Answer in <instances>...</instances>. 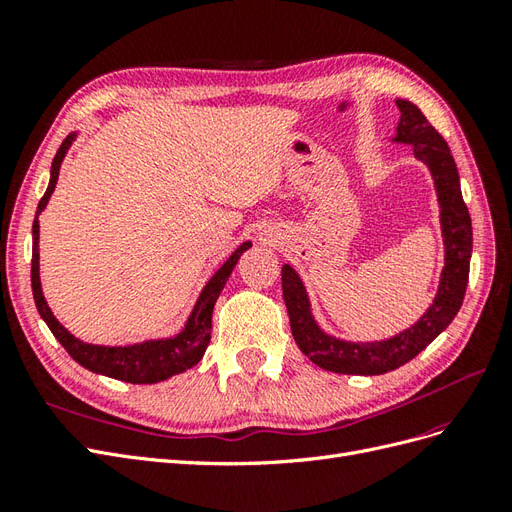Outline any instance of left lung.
<instances>
[{"instance_id": "8db88e82", "label": "left lung", "mask_w": 512, "mask_h": 512, "mask_svg": "<svg viewBox=\"0 0 512 512\" xmlns=\"http://www.w3.org/2000/svg\"><path fill=\"white\" fill-rule=\"evenodd\" d=\"M399 123L393 143L410 145L414 158L431 173L440 205L444 241V269L438 292L427 312L412 327L380 342H346L320 329L312 314L305 284L290 265L282 267V290L290 316L292 337L301 352L318 367L348 376H380L412 361L457 316L466 294L472 256V220L461 196L457 164L440 132L431 126L421 108L410 100H395Z\"/></svg>"}]
</instances>
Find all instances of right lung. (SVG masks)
Here are the masks:
<instances>
[{
    "mask_svg": "<svg viewBox=\"0 0 512 512\" xmlns=\"http://www.w3.org/2000/svg\"><path fill=\"white\" fill-rule=\"evenodd\" d=\"M74 138H76V132L68 134L55 153L53 164H51L49 188H46L44 196L40 198L38 209H36V220L32 226V237H34L32 290H34L38 314L42 316L46 327L51 329L57 342L66 348V352L72 356V359L79 365H83L85 369L94 371V374H102V376L132 382V384H156V382L168 380L170 376L181 374V371L194 367L200 359H203L211 339L213 305L218 301L220 292L230 277L232 269H235L241 254L252 247V241H243L237 250L228 256L224 265L211 275V280L205 284L203 290H200V297L196 299V305L192 309L188 322H185V327L177 335L164 337V339H147V342L132 344V346H96V344L81 342L79 337H74L64 324L53 316L51 307L46 305L42 284H40V252H38V241H40L38 215L44 211L51 194L55 192L61 162H64L68 149L74 143Z\"/></svg>",
    "mask_w": 512,
    "mask_h": 512,
    "instance_id": "right-lung-1",
    "label": "right lung"
}]
</instances>
